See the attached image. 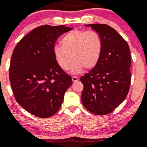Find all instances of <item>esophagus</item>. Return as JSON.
I'll use <instances>...</instances> for the list:
<instances>
[{
    "label": "esophagus",
    "mask_w": 147,
    "mask_h": 147,
    "mask_svg": "<svg viewBox=\"0 0 147 147\" xmlns=\"http://www.w3.org/2000/svg\"><path fill=\"white\" fill-rule=\"evenodd\" d=\"M72 81L74 82H76V81H78V80H79V78H78V77L77 76H72Z\"/></svg>",
    "instance_id": "1"
}]
</instances>
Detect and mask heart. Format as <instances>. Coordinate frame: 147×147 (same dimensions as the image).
I'll use <instances>...</instances> for the list:
<instances>
[{
	"instance_id": "b5f03b06",
	"label": "heart",
	"mask_w": 147,
	"mask_h": 147,
	"mask_svg": "<svg viewBox=\"0 0 147 147\" xmlns=\"http://www.w3.org/2000/svg\"><path fill=\"white\" fill-rule=\"evenodd\" d=\"M61 45L53 48V55L59 67L67 70L72 59L71 70L78 74L84 68L92 69L98 64L102 55L103 43L97 32L76 29L68 33L61 40Z\"/></svg>"
}]
</instances>
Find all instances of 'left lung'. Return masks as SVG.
Returning <instances> with one entry per match:
<instances>
[{
	"label": "left lung",
	"instance_id": "1",
	"mask_svg": "<svg viewBox=\"0 0 147 147\" xmlns=\"http://www.w3.org/2000/svg\"><path fill=\"white\" fill-rule=\"evenodd\" d=\"M90 26L100 36L103 43L98 64L80 78L83 85V106L96 115L111 113L124 101L131 83V57L128 44L113 28L107 24Z\"/></svg>",
	"mask_w": 147,
	"mask_h": 147
}]
</instances>
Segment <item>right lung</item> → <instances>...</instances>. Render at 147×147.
<instances>
[{
  "mask_svg": "<svg viewBox=\"0 0 147 147\" xmlns=\"http://www.w3.org/2000/svg\"><path fill=\"white\" fill-rule=\"evenodd\" d=\"M72 30L65 25H42L19 41L11 57L9 78L17 103L31 114L48 118L58 111L72 85L53 55L58 38Z\"/></svg>",
  "mask_w": 147,
  "mask_h": 147,
  "instance_id": "right-lung-1",
  "label": "right lung"
}]
</instances>
